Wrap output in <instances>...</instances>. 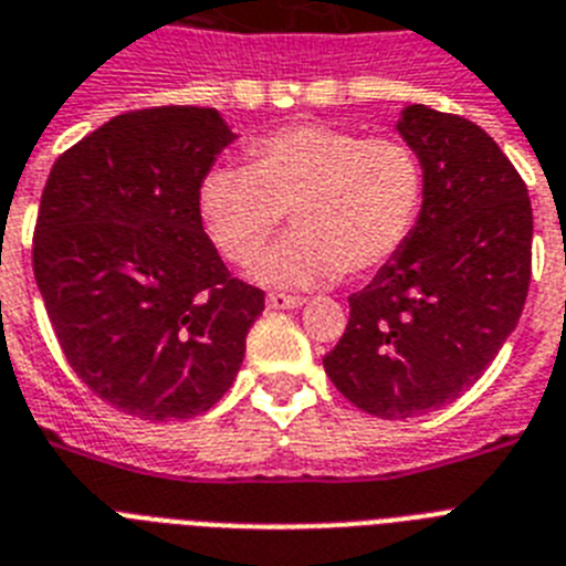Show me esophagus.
Instances as JSON below:
<instances>
[{
	"label": "esophagus",
	"instance_id": "esophagus-1",
	"mask_svg": "<svg viewBox=\"0 0 566 566\" xmlns=\"http://www.w3.org/2000/svg\"><path fill=\"white\" fill-rule=\"evenodd\" d=\"M302 305H305V298L302 296H287V293H270L268 296V307H273V311H291V307Z\"/></svg>",
	"mask_w": 566,
	"mask_h": 566
}]
</instances>
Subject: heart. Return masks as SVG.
Masks as SVG:
<instances>
[{
	"mask_svg": "<svg viewBox=\"0 0 566 566\" xmlns=\"http://www.w3.org/2000/svg\"><path fill=\"white\" fill-rule=\"evenodd\" d=\"M247 165H214L197 188L206 235L232 264L261 250L291 211L293 229L252 264L270 287H319L384 268L416 232L424 165L401 139H366L334 124H291L247 148Z\"/></svg>",
	"mask_w": 566,
	"mask_h": 566,
	"instance_id": "b5f03b06",
	"label": "heart"
}]
</instances>
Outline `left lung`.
<instances>
[{"label": "left lung", "mask_w": 566, "mask_h": 566, "mask_svg": "<svg viewBox=\"0 0 566 566\" xmlns=\"http://www.w3.org/2000/svg\"><path fill=\"white\" fill-rule=\"evenodd\" d=\"M401 139L424 165L416 232L360 293L323 357L348 401L389 421L439 410L497 357L532 275V203L489 133L407 104Z\"/></svg>", "instance_id": "left-lung-1"}]
</instances>
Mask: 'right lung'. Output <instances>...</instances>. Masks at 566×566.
Returning a JSON list of instances; mask_svg holds the SVG:
<instances>
[{
	"label": "right lung",
	"mask_w": 566,
	"mask_h": 566,
	"mask_svg": "<svg viewBox=\"0 0 566 566\" xmlns=\"http://www.w3.org/2000/svg\"><path fill=\"white\" fill-rule=\"evenodd\" d=\"M238 139L214 107L133 109L54 163L34 229V279L69 366L145 421L223 398L264 293L232 279L197 188Z\"/></svg>",
	"instance_id": "obj_1"
}]
</instances>
